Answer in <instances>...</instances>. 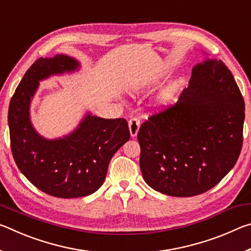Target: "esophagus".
<instances>
[{
    "instance_id": "1",
    "label": "esophagus",
    "mask_w": 251,
    "mask_h": 251,
    "mask_svg": "<svg viewBox=\"0 0 251 251\" xmlns=\"http://www.w3.org/2000/svg\"><path fill=\"white\" fill-rule=\"evenodd\" d=\"M128 125H129L130 136H131V137H135V136L137 135V133H138L139 126H141V121H139L137 117H133V118H130V120H129Z\"/></svg>"
}]
</instances>
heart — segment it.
Masks as SVG:
<instances>
[{
    "label": "heart",
    "mask_w": 251,
    "mask_h": 251,
    "mask_svg": "<svg viewBox=\"0 0 251 251\" xmlns=\"http://www.w3.org/2000/svg\"><path fill=\"white\" fill-rule=\"evenodd\" d=\"M177 90H178V84H174V85H171L169 87H167L166 90H165L160 94L159 103L163 104V105L168 104L169 101H171L174 99V96H175Z\"/></svg>",
    "instance_id": "b5f03b06"
}]
</instances>
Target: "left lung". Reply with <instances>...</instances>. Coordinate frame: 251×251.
Here are the masks:
<instances>
[{"instance_id":"8db88e82","label":"left lung","mask_w":251,"mask_h":251,"mask_svg":"<svg viewBox=\"0 0 251 251\" xmlns=\"http://www.w3.org/2000/svg\"><path fill=\"white\" fill-rule=\"evenodd\" d=\"M244 121L243 95L225 63L196 65L177 103L152 114L138 130L144 180L175 197L211 189L240 155Z\"/></svg>"}]
</instances>
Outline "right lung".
Returning a JSON list of instances; mask_svg holds the SVG:
<instances>
[{"label": "right lung", "instance_id": "1", "mask_svg": "<svg viewBox=\"0 0 251 251\" xmlns=\"http://www.w3.org/2000/svg\"><path fill=\"white\" fill-rule=\"evenodd\" d=\"M78 62L66 55L41 57L26 71L8 106L11 150L21 173L42 192L58 198H77L103 185L114 154L130 137L124 118L106 120L87 114L73 133L49 141L29 121V104L39 82L75 71Z\"/></svg>", "mask_w": 251, "mask_h": 251}]
</instances>
